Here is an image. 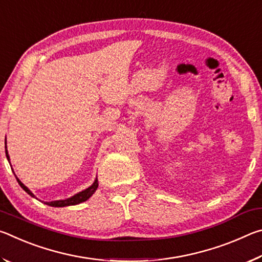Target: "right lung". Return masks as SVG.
I'll return each instance as SVG.
<instances>
[{"mask_svg": "<svg viewBox=\"0 0 262 262\" xmlns=\"http://www.w3.org/2000/svg\"><path fill=\"white\" fill-rule=\"evenodd\" d=\"M6 155H7V159L9 161V163H10V157H9V154H8V150H7V141H6ZM16 179L17 181H18V184L21 188H23L26 193H28L30 196L32 198H35V195L31 192V190L26 187V186L21 183V181L17 178L16 176ZM98 188V179H96L94 181V184H92L91 186H89L88 188H85L84 190H82V192H79L77 194L73 195V196H70L68 199H64V200H56V201H51V202H45L47 206H51V207H67V206H75V205H78V203H82L84 201H86L88 199H90L92 196V194H94L96 192V189ZM37 199V198H35Z\"/></svg>", "mask_w": 262, "mask_h": 262, "instance_id": "right-lung-1", "label": "right lung"}]
</instances>
